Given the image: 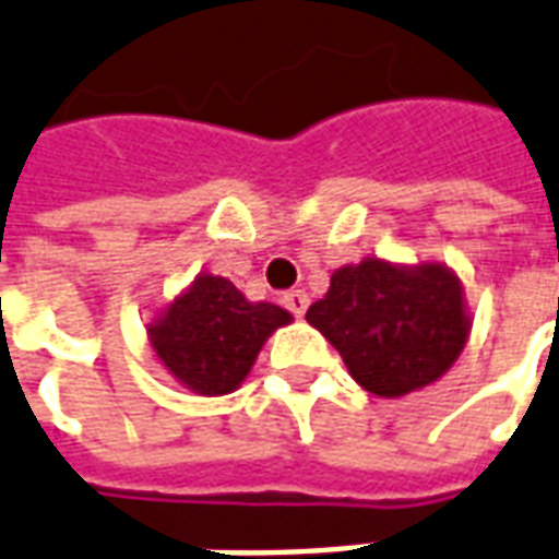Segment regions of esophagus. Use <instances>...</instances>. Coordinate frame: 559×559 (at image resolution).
Returning <instances> with one entry per match:
<instances>
[{
	"label": "esophagus",
	"mask_w": 559,
	"mask_h": 559,
	"mask_svg": "<svg viewBox=\"0 0 559 559\" xmlns=\"http://www.w3.org/2000/svg\"><path fill=\"white\" fill-rule=\"evenodd\" d=\"M308 305H311V296H308L305 290H290L287 296H284V308H287L293 317H305Z\"/></svg>",
	"instance_id": "esophagus-1"
}]
</instances>
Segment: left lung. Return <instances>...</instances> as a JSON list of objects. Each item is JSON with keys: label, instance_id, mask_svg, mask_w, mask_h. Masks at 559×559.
I'll use <instances>...</instances> for the list:
<instances>
[{"label": "left lung", "instance_id": "obj_1", "mask_svg": "<svg viewBox=\"0 0 559 559\" xmlns=\"http://www.w3.org/2000/svg\"><path fill=\"white\" fill-rule=\"evenodd\" d=\"M305 320L341 353L355 382L384 400L438 382L471 337L462 278L438 260L346 263Z\"/></svg>", "mask_w": 559, "mask_h": 559}]
</instances>
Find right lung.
I'll list each match as a JSON object with an SVG mask.
<instances>
[{
	"instance_id": "obj_1",
	"label": "right lung",
	"mask_w": 559,
	"mask_h": 559,
	"mask_svg": "<svg viewBox=\"0 0 559 559\" xmlns=\"http://www.w3.org/2000/svg\"><path fill=\"white\" fill-rule=\"evenodd\" d=\"M290 322V311L272 301H248L227 278L201 272L153 313L147 341L183 388L201 396H225L246 382L263 343Z\"/></svg>"
}]
</instances>
